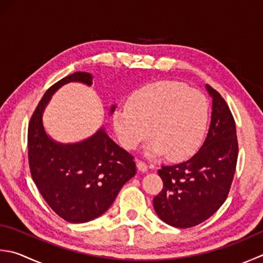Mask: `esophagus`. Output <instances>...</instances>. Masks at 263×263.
Returning <instances> with one entry per match:
<instances>
[{"label": "esophagus", "mask_w": 263, "mask_h": 263, "mask_svg": "<svg viewBox=\"0 0 263 263\" xmlns=\"http://www.w3.org/2000/svg\"><path fill=\"white\" fill-rule=\"evenodd\" d=\"M137 167H138L139 171H141V172H146L148 170V165L146 164V162H143V161H138L137 162Z\"/></svg>", "instance_id": "obj_1"}]
</instances>
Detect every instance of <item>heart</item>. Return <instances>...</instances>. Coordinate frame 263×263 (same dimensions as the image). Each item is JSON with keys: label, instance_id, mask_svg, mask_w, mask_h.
<instances>
[{"label": "heart", "instance_id": "b5f03b06", "mask_svg": "<svg viewBox=\"0 0 263 263\" xmlns=\"http://www.w3.org/2000/svg\"><path fill=\"white\" fill-rule=\"evenodd\" d=\"M210 105L198 90L177 81H156L139 87L127 98L126 106L112 115L118 140L127 149L154 139L148 155L166 153L180 159L189 156L202 142L208 127Z\"/></svg>", "mask_w": 263, "mask_h": 263}]
</instances>
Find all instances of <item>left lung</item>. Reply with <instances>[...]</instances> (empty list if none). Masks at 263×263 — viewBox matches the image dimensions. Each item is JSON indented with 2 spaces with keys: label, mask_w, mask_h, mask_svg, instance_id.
<instances>
[{
  "label": "left lung",
  "mask_w": 263,
  "mask_h": 263,
  "mask_svg": "<svg viewBox=\"0 0 263 263\" xmlns=\"http://www.w3.org/2000/svg\"><path fill=\"white\" fill-rule=\"evenodd\" d=\"M213 99L212 117L203 146L188 161L163 165L158 176L163 189L154 209L164 222L190 228L213 215L227 199L238 157L236 123L227 102L206 85Z\"/></svg>",
  "instance_id": "obj_1"
}]
</instances>
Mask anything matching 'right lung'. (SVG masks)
Instances as JSON below:
<instances>
[{"instance_id": "add662e5", "label": "right lung", "mask_w": 263, "mask_h": 263, "mask_svg": "<svg viewBox=\"0 0 263 263\" xmlns=\"http://www.w3.org/2000/svg\"><path fill=\"white\" fill-rule=\"evenodd\" d=\"M73 81L91 85L92 76L76 71L64 77L46 90L35 108L28 124V163L36 187L53 212L68 222L82 223L109 209L123 184L137 173V166L135 157L104 128L75 145H60L46 136L44 107L57 89Z\"/></svg>"}]
</instances>
